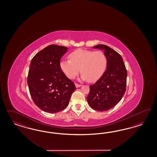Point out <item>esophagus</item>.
<instances>
[{
	"label": "esophagus",
	"mask_w": 157,
	"mask_h": 157,
	"mask_svg": "<svg viewBox=\"0 0 157 157\" xmlns=\"http://www.w3.org/2000/svg\"><path fill=\"white\" fill-rule=\"evenodd\" d=\"M75 86H76V88H78V87H80L81 86H82V85H79V84H78V83H75Z\"/></svg>",
	"instance_id": "esophagus-1"
}]
</instances>
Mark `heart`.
Instances as JSON below:
<instances>
[{"label": "heart", "instance_id": "heart-1", "mask_svg": "<svg viewBox=\"0 0 157 157\" xmlns=\"http://www.w3.org/2000/svg\"><path fill=\"white\" fill-rule=\"evenodd\" d=\"M70 59L60 62V68L69 79H74L80 72L82 80L98 81L104 74L107 58L102 51L78 49L69 55Z\"/></svg>", "mask_w": 157, "mask_h": 157}]
</instances>
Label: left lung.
Returning <instances> with one entry per match:
<instances>
[{
	"instance_id": "8db88e82",
	"label": "left lung",
	"mask_w": 157,
	"mask_h": 157,
	"mask_svg": "<svg viewBox=\"0 0 157 157\" xmlns=\"http://www.w3.org/2000/svg\"><path fill=\"white\" fill-rule=\"evenodd\" d=\"M93 48L104 50L107 66L102 76L90 86L87 101L93 109L106 111L115 106L123 97L126 90L127 71L121 56L114 49L103 44Z\"/></svg>"
}]
</instances>
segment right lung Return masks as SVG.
Returning <instances> with one entry per match:
<instances>
[{"label": "right lung", "mask_w": 157, "mask_h": 157, "mask_svg": "<svg viewBox=\"0 0 157 157\" xmlns=\"http://www.w3.org/2000/svg\"><path fill=\"white\" fill-rule=\"evenodd\" d=\"M67 49L50 45L37 53L30 63L27 80L29 92L34 104L45 112L64 109L76 90L74 83L60 68V59Z\"/></svg>", "instance_id": "right-lung-1"}]
</instances>
